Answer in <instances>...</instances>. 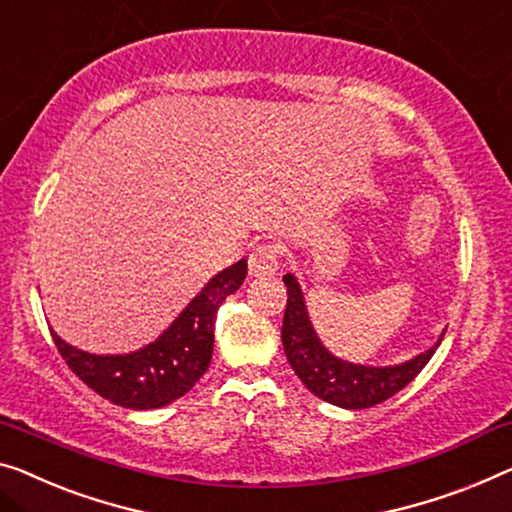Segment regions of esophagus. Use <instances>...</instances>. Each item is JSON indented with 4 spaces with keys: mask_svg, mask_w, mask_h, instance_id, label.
Instances as JSON below:
<instances>
[{
    "mask_svg": "<svg viewBox=\"0 0 512 512\" xmlns=\"http://www.w3.org/2000/svg\"><path fill=\"white\" fill-rule=\"evenodd\" d=\"M278 259H280V248L276 243H262V246H257L248 257L250 276L255 278L273 276L278 269Z\"/></svg>",
    "mask_w": 512,
    "mask_h": 512,
    "instance_id": "34e87169",
    "label": "esophagus"
}]
</instances>
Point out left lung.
I'll return each mask as SVG.
<instances>
[{"label":"left lung","mask_w":512,"mask_h":512,"mask_svg":"<svg viewBox=\"0 0 512 512\" xmlns=\"http://www.w3.org/2000/svg\"><path fill=\"white\" fill-rule=\"evenodd\" d=\"M287 308L282 319V347H285L287 361L299 379L308 386L310 393L324 402H331L342 409H368L375 404L393 398L404 386L421 372L437 345L418 354L407 363L386 365V368H370V365H354L342 358L329 354L319 342L315 329H312L308 310L303 303V292L299 282L287 273Z\"/></svg>","instance_id":"1"}]
</instances>
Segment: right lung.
<instances>
[{"instance_id": "add662e5", "label": "right lung", "mask_w": 512, "mask_h": 512, "mask_svg": "<svg viewBox=\"0 0 512 512\" xmlns=\"http://www.w3.org/2000/svg\"><path fill=\"white\" fill-rule=\"evenodd\" d=\"M246 259L213 276L156 342L140 352L96 356L75 349L50 329L68 368L101 398L126 409H158L181 398L207 372L213 354V324L227 296L243 285Z\"/></svg>"}]
</instances>
